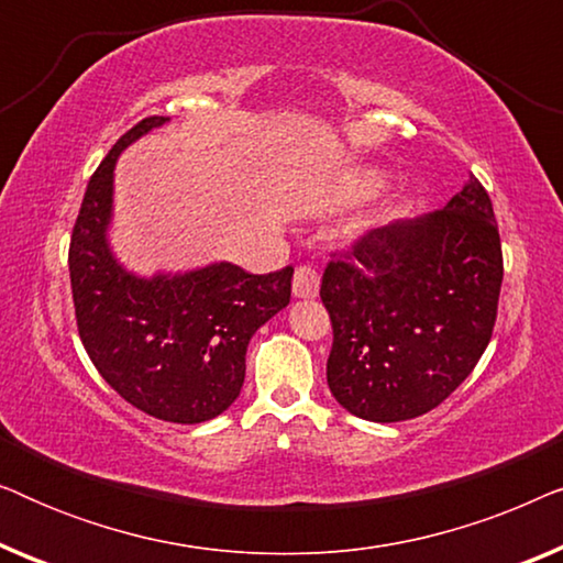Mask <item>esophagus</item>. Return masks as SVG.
<instances>
[{
	"label": "esophagus",
	"mask_w": 563,
	"mask_h": 563,
	"mask_svg": "<svg viewBox=\"0 0 563 563\" xmlns=\"http://www.w3.org/2000/svg\"><path fill=\"white\" fill-rule=\"evenodd\" d=\"M291 291L299 299H312L320 291V276L312 266H297L295 279H291Z\"/></svg>",
	"instance_id": "1"
}]
</instances>
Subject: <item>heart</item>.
<instances>
[{
	"mask_svg": "<svg viewBox=\"0 0 563 563\" xmlns=\"http://www.w3.org/2000/svg\"><path fill=\"white\" fill-rule=\"evenodd\" d=\"M384 181H387V176H384L382 172H376V168H366V172L353 176L349 189H345V197H349V199H368L384 187Z\"/></svg>",
	"mask_w": 563,
	"mask_h": 563,
	"instance_id": "heart-1",
	"label": "heart"
}]
</instances>
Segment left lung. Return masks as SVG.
Here are the masks:
<instances>
[{
    "mask_svg": "<svg viewBox=\"0 0 563 563\" xmlns=\"http://www.w3.org/2000/svg\"><path fill=\"white\" fill-rule=\"evenodd\" d=\"M503 287L492 199L468 179L443 210L376 228L330 261L328 387L356 418L399 422L443 402L487 349Z\"/></svg>",
    "mask_w": 563,
    "mask_h": 563,
    "instance_id": "8db88e82",
    "label": "left lung"
}]
</instances>
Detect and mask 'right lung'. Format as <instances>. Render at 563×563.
<instances>
[{
	"label": "right lung",
	"mask_w": 563,
	"mask_h": 563,
	"mask_svg": "<svg viewBox=\"0 0 563 563\" xmlns=\"http://www.w3.org/2000/svg\"><path fill=\"white\" fill-rule=\"evenodd\" d=\"M145 118L130 128L89 179L68 249L76 325L91 364L145 415L195 426L218 418L241 395L253 333L289 305L291 274H249L218 264L184 274L137 276L114 258V164L120 153L166 125Z\"/></svg>",
	"instance_id": "right-lung-1"
}]
</instances>
